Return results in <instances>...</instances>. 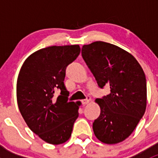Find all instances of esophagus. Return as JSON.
<instances>
[{
	"label": "esophagus",
	"instance_id": "1",
	"mask_svg": "<svg viewBox=\"0 0 158 158\" xmlns=\"http://www.w3.org/2000/svg\"><path fill=\"white\" fill-rule=\"evenodd\" d=\"M90 101H91V97L88 95V96H86V98L82 100V103L83 105H86V104H88Z\"/></svg>",
	"mask_w": 158,
	"mask_h": 158
}]
</instances>
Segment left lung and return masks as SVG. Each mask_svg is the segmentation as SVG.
I'll list each match as a JSON object with an SVG mask.
<instances>
[{
  "instance_id": "obj_1",
  "label": "left lung",
  "mask_w": 158,
  "mask_h": 158,
  "mask_svg": "<svg viewBox=\"0 0 158 158\" xmlns=\"http://www.w3.org/2000/svg\"><path fill=\"white\" fill-rule=\"evenodd\" d=\"M82 56L99 88L109 86L111 92L95 100L101 113L93 122L94 134L106 144L122 142L145 112V74L131 54L109 43L96 41L84 45Z\"/></svg>"
}]
</instances>
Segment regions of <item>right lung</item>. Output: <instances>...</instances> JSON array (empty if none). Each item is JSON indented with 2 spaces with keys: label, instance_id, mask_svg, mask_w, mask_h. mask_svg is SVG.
<instances>
[{
  "label": "right lung",
  "instance_id": "right-lung-1",
  "mask_svg": "<svg viewBox=\"0 0 158 158\" xmlns=\"http://www.w3.org/2000/svg\"><path fill=\"white\" fill-rule=\"evenodd\" d=\"M79 53V45L41 49L25 60L19 73L20 114L30 130L49 144L66 142L79 116V102L68 101L64 79L66 67Z\"/></svg>",
  "mask_w": 158,
  "mask_h": 158
}]
</instances>
